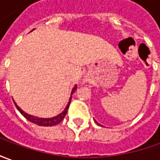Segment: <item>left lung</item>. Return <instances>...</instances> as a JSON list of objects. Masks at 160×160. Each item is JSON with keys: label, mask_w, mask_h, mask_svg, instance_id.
I'll return each mask as SVG.
<instances>
[{"label": "left lung", "mask_w": 160, "mask_h": 160, "mask_svg": "<svg viewBox=\"0 0 160 160\" xmlns=\"http://www.w3.org/2000/svg\"><path fill=\"white\" fill-rule=\"evenodd\" d=\"M95 121H96V120H95ZM96 123H97V121H96ZM97 124H98V123H97Z\"/></svg>", "instance_id": "obj_1"}]
</instances>
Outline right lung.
<instances>
[{"instance_id": "obj_1", "label": "right lung", "mask_w": 160, "mask_h": 160, "mask_svg": "<svg viewBox=\"0 0 160 160\" xmlns=\"http://www.w3.org/2000/svg\"><path fill=\"white\" fill-rule=\"evenodd\" d=\"M77 89V85H75L73 87V88H72V93H71V97H70L69 99V102L67 103V105H66V107L64 108V110H63L62 112L60 113V114H58V116H55V117H53V118H38V117H34V116H32L30 114H27L26 112H25L22 109H20V107L18 105H17V103L14 102L15 105H16V107L17 109L20 112V113L25 117L27 120H29L31 122H32V123H34V124L38 125V126H42V127H51V126H55V125H58V123H60L62 120L63 119V118L65 117V115H66V113H67V111H68V109H69L70 106V103H71V100H72V94L74 93L75 90Z\"/></svg>"}]
</instances>
